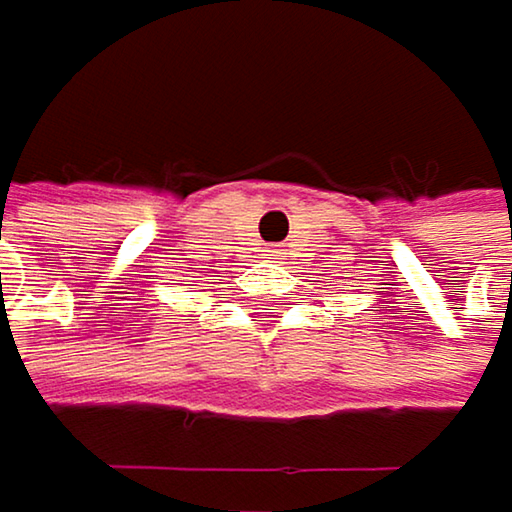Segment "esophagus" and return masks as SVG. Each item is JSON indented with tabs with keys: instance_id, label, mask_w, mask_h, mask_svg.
Wrapping results in <instances>:
<instances>
[{
	"instance_id": "obj_1",
	"label": "esophagus",
	"mask_w": 512,
	"mask_h": 512,
	"mask_svg": "<svg viewBox=\"0 0 512 512\" xmlns=\"http://www.w3.org/2000/svg\"><path fill=\"white\" fill-rule=\"evenodd\" d=\"M282 254H285L282 248H273V251H270V258H282Z\"/></svg>"
}]
</instances>
